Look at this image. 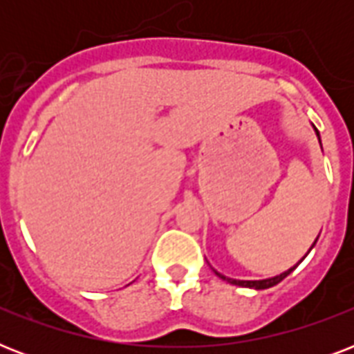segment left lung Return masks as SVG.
<instances>
[{
	"label": "left lung",
	"instance_id": "1",
	"mask_svg": "<svg viewBox=\"0 0 354 354\" xmlns=\"http://www.w3.org/2000/svg\"><path fill=\"white\" fill-rule=\"evenodd\" d=\"M316 132H318V130H316ZM318 136H319V133H318ZM294 268H296V266H294ZM294 268L286 270V272H283V274H281V275H275V277H270V279H263V281H236V279H227V277H224V275L218 274V272H216V275H218L221 279H226L227 283H232V285H236V286H248V288H257V290H264V288H270V286H274V285H277V283H281V281L285 279L286 275L290 274V272H292V270H294Z\"/></svg>",
	"mask_w": 354,
	"mask_h": 354
}]
</instances>
